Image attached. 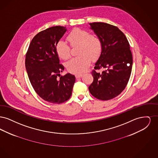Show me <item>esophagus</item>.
<instances>
[{
	"mask_svg": "<svg viewBox=\"0 0 158 158\" xmlns=\"http://www.w3.org/2000/svg\"><path fill=\"white\" fill-rule=\"evenodd\" d=\"M76 78H79V77H82L83 76V74H76Z\"/></svg>",
	"mask_w": 158,
	"mask_h": 158,
	"instance_id": "obj_1",
	"label": "esophagus"
}]
</instances>
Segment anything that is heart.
<instances>
[{
  "mask_svg": "<svg viewBox=\"0 0 158 158\" xmlns=\"http://www.w3.org/2000/svg\"><path fill=\"white\" fill-rule=\"evenodd\" d=\"M70 45H79V56L68 61L66 67L69 71L74 73H82L89 67L90 58L97 59L102 50L101 39L95 35H90L88 31L78 28H74L67 37ZM56 52L60 58L68 59L70 56L69 46L63 41H59L56 46Z\"/></svg>",
  "mask_w": 158,
  "mask_h": 158,
  "instance_id": "heart-1",
  "label": "heart"
}]
</instances>
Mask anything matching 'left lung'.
<instances>
[{
    "label": "left lung",
    "mask_w": 158,
    "mask_h": 158,
    "mask_svg": "<svg viewBox=\"0 0 158 158\" xmlns=\"http://www.w3.org/2000/svg\"><path fill=\"white\" fill-rule=\"evenodd\" d=\"M89 24L102 43V52L94 69H104L102 73L95 70L92 72L94 81L89 90L97 99H111L120 94L129 81L133 64L130 45L117 27L104 23Z\"/></svg>",
    "instance_id": "left-lung-1"
}]
</instances>
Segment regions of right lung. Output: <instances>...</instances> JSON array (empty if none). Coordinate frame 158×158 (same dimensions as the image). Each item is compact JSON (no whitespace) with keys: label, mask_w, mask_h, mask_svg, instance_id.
<instances>
[{"label":"right lung","mask_w":158,"mask_h":158,"mask_svg":"<svg viewBox=\"0 0 158 158\" xmlns=\"http://www.w3.org/2000/svg\"><path fill=\"white\" fill-rule=\"evenodd\" d=\"M66 31V27L56 26L40 32L26 54L25 68L32 86L41 98L53 104L68 101L75 82V76L69 73L60 76L64 68L59 64L56 52L57 43Z\"/></svg>","instance_id":"1"}]
</instances>
